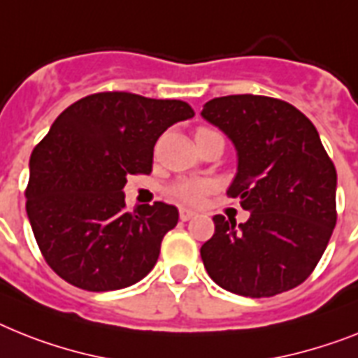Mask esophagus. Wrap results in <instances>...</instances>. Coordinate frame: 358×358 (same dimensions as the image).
Wrapping results in <instances>:
<instances>
[{
    "label": "esophagus",
    "mask_w": 358,
    "mask_h": 358,
    "mask_svg": "<svg viewBox=\"0 0 358 358\" xmlns=\"http://www.w3.org/2000/svg\"><path fill=\"white\" fill-rule=\"evenodd\" d=\"M194 215H196V212L190 210V208H179V217H181L182 221L192 220V217H194Z\"/></svg>",
    "instance_id": "34e87169"
}]
</instances>
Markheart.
Here are the masks:
<instances>
[{"instance_id":"obj_1","label":"heart","mask_w":358,"mask_h":358,"mask_svg":"<svg viewBox=\"0 0 358 358\" xmlns=\"http://www.w3.org/2000/svg\"><path fill=\"white\" fill-rule=\"evenodd\" d=\"M201 133H214L212 129L199 128L196 135ZM212 190V182L206 179H179L170 186V196L176 199L182 201V203H190V205H197L203 197Z\"/></svg>"}]
</instances>
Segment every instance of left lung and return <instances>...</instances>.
<instances>
[{"instance_id": "left-lung-1", "label": "left lung", "mask_w": 358, "mask_h": 358, "mask_svg": "<svg viewBox=\"0 0 358 358\" xmlns=\"http://www.w3.org/2000/svg\"><path fill=\"white\" fill-rule=\"evenodd\" d=\"M201 117L238 152L229 186L250 217L214 215V236L201 247L206 273L241 296H274L313 273L336 225V170L317 128L289 102L230 94L206 102Z\"/></svg>"}]
</instances>
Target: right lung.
Wrapping results in <instances>:
<instances>
[{
	"label": "right lung",
	"mask_w": 358,
	"mask_h": 358,
	"mask_svg": "<svg viewBox=\"0 0 358 358\" xmlns=\"http://www.w3.org/2000/svg\"><path fill=\"white\" fill-rule=\"evenodd\" d=\"M182 100L108 91L71 104L31 155L27 215L43 258L85 291H117L157 264L162 238L179 221L157 201L126 210L129 176L152 172L153 146L172 124L192 119Z\"/></svg>",
	"instance_id": "add662e5"
}]
</instances>
